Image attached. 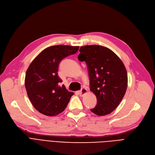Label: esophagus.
<instances>
[{"mask_svg":"<svg viewBox=\"0 0 155 155\" xmlns=\"http://www.w3.org/2000/svg\"><path fill=\"white\" fill-rule=\"evenodd\" d=\"M87 93V90L85 89V88H84V87H82L81 89V90L80 91V94H81V96L84 95L85 94H86Z\"/></svg>","mask_w":155,"mask_h":155,"instance_id":"1","label":"esophagus"}]
</instances>
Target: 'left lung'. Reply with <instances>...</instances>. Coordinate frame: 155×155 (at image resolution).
Returning <instances> with one entry per match:
<instances>
[{
	"label": "left lung",
	"mask_w": 155,
	"mask_h": 155,
	"mask_svg": "<svg viewBox=\"0 0 155 155\" xmlns=\"http://www.w3.org/2000/svg\"><path fill=\"white\" fill-rule=\"evenodd\" d=\"M79 51L78 60L86 63L90 90L97 98V105L91 111L100 116L109 114L119 105L127 91L126 68L114 51L103 46L87 45Z\"/></svg>",
	"instance_id": "left-lung-1"
}]
</instances>
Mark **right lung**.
<instances>
[{
  "label": "right lung",
  "instance_id": "obj_1",
  "mask_svg": "<svg viewBox=\"0 0 155 155\" xmlns=\"http://www.w3.org/2000/svg\"><path fill=\"white\" fill-rule=\"evenodd\" d=\"M79 47L55 45L40 52L28 66L25 86L28 98L36 109L44 115L55 116L64 110L74 94L59 84L60 62L77 52Z\"/></svg>",
  "mask_w": 155,
  "mask_h": 155
}]
</instances>
